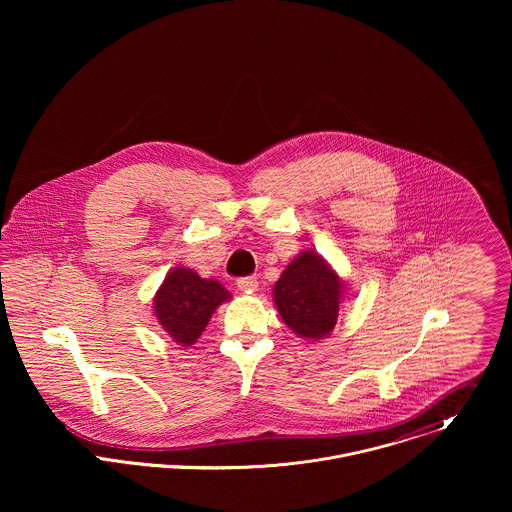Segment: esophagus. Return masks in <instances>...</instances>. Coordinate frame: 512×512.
Wrapping results in <instances>:
<instances>
[{
	"label": "esophagus",
	"instance_id": "obj_1",
	"mask_svg": "<svg viewBox=\"0 0 512 512\" xmlns=\"http://www.w3.org/2000/svg\"><path fill=\"white\" fill-rule=\"evenodd\" d=\"M236 286L240 292H256L258 290V278L256 276H246V278H238Z\"/></svg>",
	"mask_w": 512,
	"mask_h": 512
}]
</instances>
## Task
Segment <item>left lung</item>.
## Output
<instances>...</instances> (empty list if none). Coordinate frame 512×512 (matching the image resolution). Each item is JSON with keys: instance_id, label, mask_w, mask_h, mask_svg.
Wrapping results in <instances>:
<instances>
[{"instance_id": "8db88e82", "label": "left lung", "mask_w": 512, "mask_h": 512, "mask_svg": "<svg viewBox=\"0 0 512 512\" xmlns=\"http://www.w3.org/2000/svg\"><path fill=\"white\" fill-rule=\"evenodd\" d=\"M341 288L337 274L313 252H301L274 286L284 323L305 339H321L337 323Z\"/></svg>"}]
</instances>
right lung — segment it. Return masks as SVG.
I'll list each match as a JSON object with an SVG mask.
<instances>
[{
    "label": "right lung",
    "instance_id": "add662e5",
    "mask_svg": "<svg viewBox=\"0 0 512 512\" xmlns=\"http://www.w3.org/2000/svg\"><path fill=\"white\" fill-rule=\"evenodd\" d=\"M226 299L230 293L219 282L203 280L187 268H175L153 299L155 317L175 343L189 347L201 337L211 315Z\"/></svg>",
    "mask_w": 512,
    "mask_h": 512
}]
</instances>
